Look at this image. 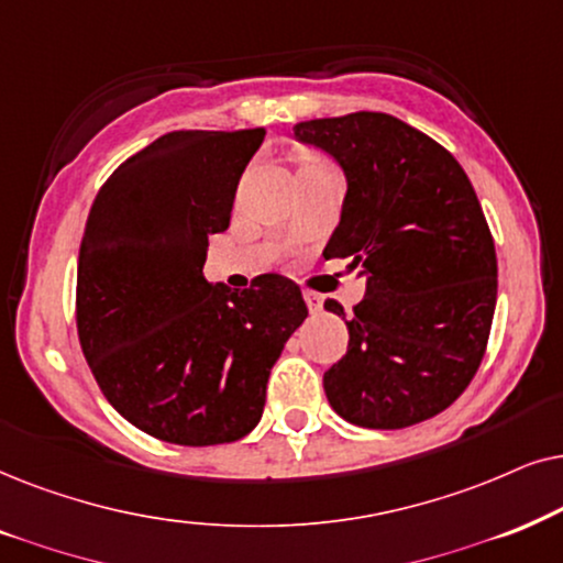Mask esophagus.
Wrapping results in <instances>:
<instances>
[{"label": "esophagus", "mask_w": 563, "mask_h": 563, "mask_svg": "<svg viewBox=\"0 0 563 563\" xmlns=\"http://www.w3.org/2000/svg\"><path fill=\"white\" fill-rule=\"evenodd\" d=\"M303 298H306V306H309L311 313H321V309H324V298H321L319 294H311V290H306Z\"/></svg>", "instance_id": "obj_1"}]
</instances>
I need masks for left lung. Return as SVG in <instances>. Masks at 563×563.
I'll list each match as a JSON object with an SVG mask.
<instances>
[{
	"label": "left lung",
	"mask_w": 563,
	"mask_h": 563,
	"mask_svg": "<svg viewBox=\"0 0 563 563\" xmlns=\"http://www.w3.org/2000/svg\"><path fill=\"white\" fill-rule=\"evenodd\" d=\"M294 139L344 172L324 257L365 277L327 399L368 430L424 422L476 376L497 306V252L474 185L438 141L386 112L306 120ZM324 309L344 317L336 301Z\"/></svg>",
	"instance_id": "1"
}]
</instances>
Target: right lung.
Listing matches in <instances>:
<instances>
[{
	"instance_id": "obj_1",
	"label": "right lung",
	"mask_w": 563,
	"mask_h": 563,
	"mask_svg": "<svg viewBox=\"0 0 563 563\" xmlns=\"http://www.w3.org/2000/svg\"><path fill=\"white\" fill-rule=\"evenodd\" d=\"M265 131H175L125 159L97 192L77 265V329L120 417L175 445L250 434L267 378L309 317L301 288L260 275L208 283V236L229 229Z\"/></svg>"
}]
</instances>
